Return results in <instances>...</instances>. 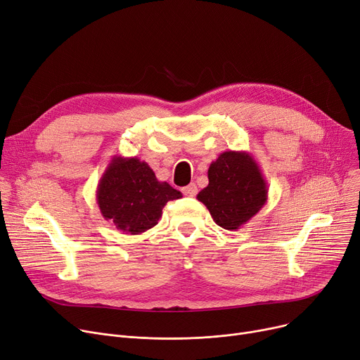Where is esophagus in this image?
<instances>
[{"label":"esophagus","mask_w":360,"mask_h":360,"mask_svg":"<svg viewBox=\"0 0 360 360\" xmlns=\"http://www.w3.org/2000/svg\"><path fill=\"white\" fill-rule=\"evenodd\" d=\"M197 185L195 184H190V185H186V186H184L182 188V193H184V195H186V197H195L197 195Z\"/></svg>","instance_id":"obj_1"}]
</instances>
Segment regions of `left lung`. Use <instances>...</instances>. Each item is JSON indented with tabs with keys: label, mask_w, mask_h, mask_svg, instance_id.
Segmentation results:
<instances>
[{
	"label": "left lung",
	"mask_w": 360,
	"mask_h": 360,
	"mask_svg": "<svg viewBox=\"0 0 360 360\" xmlns=\"http://www.w3.org/2000/svg\"><path fill=\"white\" fill-rule=\"evenodd\" d=\"M207 175L209 185L198 193L197 200L226 231L240 229L267 202V182L248 151H223L210 163Z\"/></svg>",
	"instance_id": "obj_1"
}]
</instances>
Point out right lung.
Wrapping results in <instances>:
<instances>
[{"instance_id": "1", "label": "right lung", "mask_w": 360, "mask_h": 360, "mask_svg": "<svg viewBox=\"0 0 360 360\" xmlns=\"http://www.w3.org/2000/svg\"><path fill=\"white\" fill-rule=\"evenodd\" d=\"M181 191L156 178L153 169L139 158L113 156L98 184L101 214L118 231L140 235L158 224L162 209Z\"/></svg>"}]
</instances>
